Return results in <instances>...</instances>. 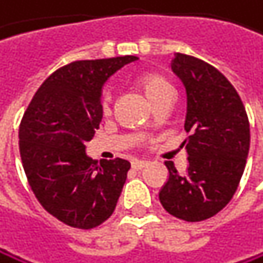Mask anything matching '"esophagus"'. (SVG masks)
I'll use <instances>...</instances> for the list:
<instances>
[{
  "label": "esophagus",
  "instance_id": "34e87169",
  "mask_svg": "<svg viewBox=\"0 0 263 263\" xmlns=\"http://www.w3.org/2000/svg\"><path fill=\"white\" fill-rule=\"evenodd\" d=\"M147 164H149L147 161H142V160H133V161H132V167L136 169V171H139V169H142V167H146Z\"/></svg>",
  "mask_w": 263,
  "mask_h": 263
}]
</instances>
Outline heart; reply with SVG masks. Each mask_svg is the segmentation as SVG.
Masks as SVG:
<instances>
[{
  "mask_svg": "<svg viewBox=\"0 0 263 263\" xmlns=\"http://www.w3.org/2000/svg\"><path fill=\"white\" fill-rule=\"evenodd\" d=\"M138 84L141 86V89L146 92V96L149 97V100L152 103H155L158 99L163 97H173L174 96V87L171 84L163 75L155 73V72H144L138 77ZM100 108L102 111L106 114L111 109V92L109 90H105L102 100H100Z\"/></svg>",
  "mask_w": 263,
  "mask_h": 263,
  "instance_id": "1",
  "label": "heart"
}]
</instances>
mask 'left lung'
<instances>
[{
  "instance_id": "8db88e82",
  "label": "left lung",
  "mask_w": 263,
  "mask_h": 263,
  "mask_svg": "<svg viewBox=\"0 0 263 263\" xmlns=\"http://www.w3.org/2000/svg\"><path fill=\"white\" fill-rule=\"evenodd\" d=\"M171 67L186 87L190 136L182 146L190 164L180 176L166 161L169 179L160 202L179 219L204 221L224 209L238 188L249 152V121L235 87L213 65L177 53Z\"/></svg>"
}]
</instances>
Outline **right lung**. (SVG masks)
<instances>
[{"label": "right lung", "instance_id": "add662e5", "mask_svg": "<svg viewBox=\"0 0 263 263\" xmlns=\"http://www.w3.org/2000/svg\"><path fill=\"white\" fill-rule=\"evenodd\" d=\"M136 56L75 61L53 72L29 102L18 130L26 179L41 205L61 222L94 229L114 212L130 163L94 161L84 144L102 122L103 83Z\"/></svg>", "mask_w": 263, "mask_h": 263}]
</instances>
